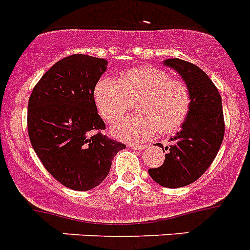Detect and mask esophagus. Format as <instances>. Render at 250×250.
Here are the masks:
<instances>
[{
    "instance_id": "obj_1",
    "label": "esophagus",
    "mask_w": 250,
    "mask_h": 250,
    "mask_svg": "<svg viewBox=\"0 0 250 250\" xmlns=\"http://www.w3.org/2000/svg\"><path fill=\"white\" fill-rule=\"evenodd\" d=\"M146 147V145H129V148L136 149V151H142V149H145Z\"/></svg>"
}]
</instances>
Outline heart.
I'll use <instances>...</instances> for the list:
<instances>
[{
	"mask_svg": "<svg viewBox=\"0 0 250 250\" xmlns=\"http://www.w3.org/2000/svg\"><path fill=\"white\" fill-rule=\"evenodd\" d=\"M99 112L114 123L134 107L138 113L113 128V134L127 141H145L175 133L184 125L191 108V94L182 80L171 78L156 66H140L123 71L117 79L102 78L94 89Z\"/></svg>",
	"mask_w": 250,
	"mask_h": 250,
	"instance_id": "obj_1",
	"label": "heart"
}]
</instances>
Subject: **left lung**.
Returning a JSON list of instances; mask_svg holds the SVG:
<instances>
[{
	"label": "left lung",
	"instance_id": "8db88e82",
	"mask_svg": "<svg viewBox=\"0 0 250 250\" xmlns=\"http://www.w3.org/2000/svg\"><path fill=\"white\" fill-rule=\"evenodd\" d=\"M165 65L185 80L191 108L182 129L165 148L164 164L148 173L161 186L175 188L190 185L209 168L224 138L225 122L218 89L199 66L181 59H167Z\"/></svg>",
	"mask_w": 250,
	"mask_h": 250
}]
</instances>
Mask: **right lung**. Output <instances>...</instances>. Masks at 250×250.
<instances>
[{
  "label": "right lung",
  "instance_id": "1",
  "mask_svg": "<svg viewBox=\"0 0 250 250\" xmlns=\"http://www.w3.org/2000/svg\"><path fill=\"white\" fill-rule=\"evenodd\" d=\"M105 70L104 59L74 54L53 65L30 95L32 148L47 172L71 190L98 186L109 173L113 157L125 148L102 133L105 123L97 112L94 89Z\"/></svg>",
  "mask_w": 250,
  "mask_h": 250
}]
</instances>
